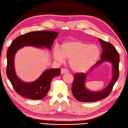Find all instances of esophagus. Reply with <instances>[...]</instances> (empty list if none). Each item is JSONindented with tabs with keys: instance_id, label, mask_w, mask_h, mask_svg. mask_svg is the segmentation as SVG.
<instances>
[{
	"instance_id": "obj_1",
	"label": "esophagus",
	"mask_w": 128,
	"mask_h": 128,
	"mask_svg": "<svg viewBox=\"0 0 128 128\" xmlns=\"http://www.w3.org/2000/svg\"><path fill=\"white\" fill-rule=\"evenodd\" d=\"M60 72H61V74H65V73H68L69 72V71L68 70V69L63 68H62L61 71H60Z\"/></svg>"
}]
</instances>
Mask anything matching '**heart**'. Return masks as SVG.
I'll return each mask as SVG.
<instances>
[{
	"label": "heart",
	"instance_id": "b5f03b06",
	"mask_svg": "<svg viewBox=\"0 0 128 128\" xmlns=\"http://www.w3.org/2000/svg\"><path fill=\"white\" fill-rule=\"evenodd\" d=\"M100 56V49L94 44L89 45L80 40L70 41L63 44L61 52L54 51V57L58 61L70 60V66L78 72L89 70L97 62Z\"/></svg>",
	"mask_w": 128,
	"mask_h": 128
}]
</instances>
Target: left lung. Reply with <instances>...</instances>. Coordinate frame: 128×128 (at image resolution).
I'll return each instance as SVG.
<instances>
[{"label": "left lung", "instance_id": "1", "mask_svg": "<svg viewBox=\"0 0 128 128\" xmlns=\"http://www.w3.org/2000/svg\"><path fill=\"white\" fill-rule=\"evenodd\" d=\"M102 47V53L100 61L96 64V67L104 61H110L112 64L113 78L110 83L104 90L100 92H91L85 88L84 83L87 74L75 73L72 85V92L74 97L80 102H93L107 97L111 93L114 86L119 77V54L116 48L108 42L99 39Z\"/></svg>", "mask_w": 128, "mask_h": 128}]
</instances>
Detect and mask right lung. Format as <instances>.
<instances>
[{
	"label": "right lung",
	"instance_id": "right-lung-1",
	"mask_svg": "<svg viewBox=\"0 0 128 128\" xmlns=\"http://www.w3.org/2000/svg\"><path fill=\"white\" fill-rule=\"evenodd\" d=\"M58 35V33L54 31H32L18 36L9 46L6 53V75L13 88L19 95L33 100L42 99L50 89L52 80L56 76L60 75V68L47 70L36 81L24 82L17 78L15 73L14 57L16 52L28 46L46 47L50 49L54 40Z\"/></svg>",
	"mask_w": 128,
	"mask_h": 128
}]
</instances>
